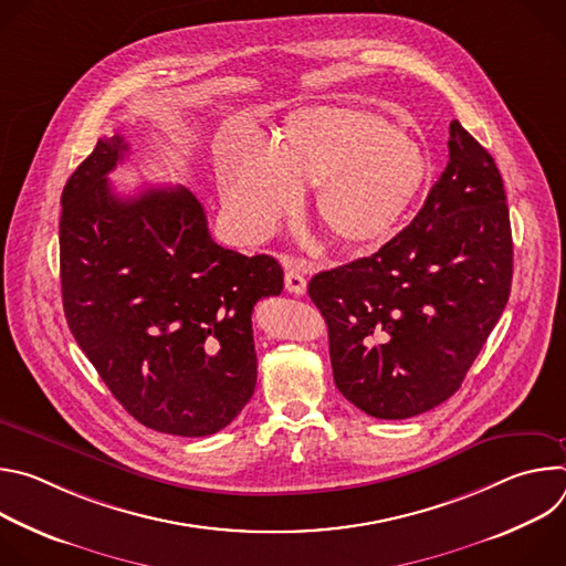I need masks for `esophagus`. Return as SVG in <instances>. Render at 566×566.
I'll list each match as a JSON object with an SVG mask.
<instances>
[{"label":"esophagus","mask_w":566,"mask_h":566,"mask_svg":"<svg viewBox=\"0 0 566 566\" xmlns=\"http://www.w3.org/2000/svg\"><path fill=\"white\" fill-rule=\"evenodd\" d=\"M284 284H286V291L293 293V295H304L306 293V277L300 271H295V269L286 271Z\"/></svg>","instance_id":"34e87169"}]
</instances>
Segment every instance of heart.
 Instances as JSON below:
<instances>
[{"instance_id":"obj_1","label":"heart","mask_w":566,"mask_h":566,"mask_svg":"<svg viewBox=\"0 0 566 566\" xmlns=\"http://www.w3.org/2000/svg\"><path fill=\"white\" fill-rule=\"evenodd\" d=\"M219 164L228 214L247 237L266 234L315 186V217L338 251L382 249L406 223L426 179L423 149L389 120L356 107H302L271 138Z\"/></svg>"}]
</instances>
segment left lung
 Listing matches in <instances>:
<instances>
[{"label":"left lung","mask_w":566,"mask_h":566,"mask_svg":"<svg viewBox=\"0 0 566 566\" xmlns=\"http://www.w3.org/2000/svg\"><path fill=\"white\" fill-rule=\"evenodd\" d=\"M448 149L446 170L408 228L378 253L308 282L329 329L336 387L376 419H410L448 400L511 295L502 175L459 120Z\"/></svg>","instance_id":"obj_1"}]
</instances>
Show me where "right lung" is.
<instances>
[{"mask_svg":"<svg viewBox=\"0 0 566 566\" xmlns=\"http://www.w3.org/2000/svg\"><path fill=\"white\" fill-rule=\"evenodd\" d=\"M127 154L101 138L62 190L60 282L69 329L120 406L145 428L208 437L258 382L253 306L280 295L269 255L210 237L184 186L118 197L107 175Z\"/></svg>","mask_w":566,"mask_h":566,"instance_id":"add662e5","label":"right lung"}]
</instances>
